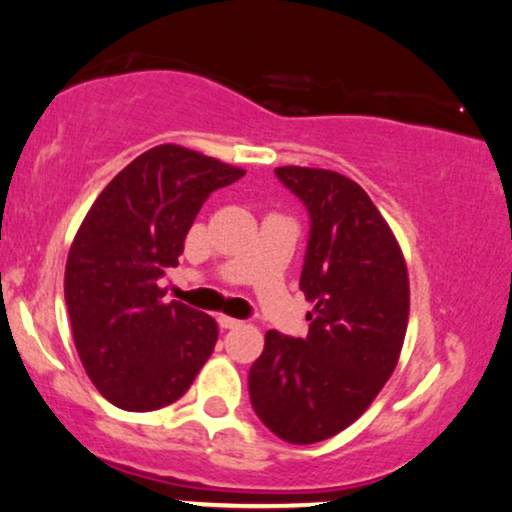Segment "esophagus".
<instances>
[{"label": "esophagus", "instance_id": "esophagus-1", "mask_svg": "<svg viewBox=\"0 0 512 512\" xmlns=\"http://www.w3.org/2000/svg\"><path fill=\"white\" fill-rule=\"evenodd\" d=\"M218 325H220L222 329H236V327H241L243 322H241V320H236V318H229V315H220V318H218Z\"/></svg>", "mask_w": 512, "mask_h": 512}]
</instances>
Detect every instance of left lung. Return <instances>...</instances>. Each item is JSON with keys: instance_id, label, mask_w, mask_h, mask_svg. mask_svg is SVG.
Masks as SVG:
<instances>
[{"instance_id": "1", "label": "left lung", "mask_w": 512, "mask_h": 512, "mask_svg": "<svg viewBox=\"0 0 512 512\" xmlns=\"http://www.w3.org/2000/svg\"><path fill=\"white\" fill-rule=\"evenodd\" d=\"M276 176L311 215L299 287L315 308L306 338L266 331L248 390L273 434L311 445L350 427L392 376L408 327V269L355 181L308 167H278Z\"/></svg>"}]
</instances>
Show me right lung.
Returning <instances> with one entry per match:
<instances>
[{
    "label": "right lung",
    "mask_w": 512,
    "mask_h": 512,
    "mask_svg": "<svg viewBox=\"0 0 512 512\" xmlns=\"http://www.w3.org/2000/svg\"><path fill=\"white\" fill-rule=\"evenodd\" d=\"M246 171L164 143L129 162L78 227L64 299L83 369L113 406L146 413L190 390L218 341L211 315L157 285L199 208Z\"/></svg>",
    "instance_id": "add662e5"
}]
</instances>
